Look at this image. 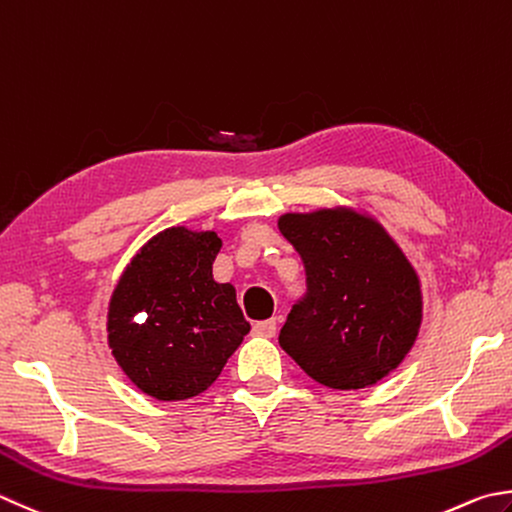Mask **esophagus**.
<instances>
[{
	"instance_id": "1",
	"label": "esophagus",
	"mask_w": 512,
	"mask_h": 512,
	"mask_svg": "<svg viewBox=\"0 0 512 512\" xmlns=\"http://www.w3.org/2000/svg\"><path fill=\"white\" fill-rule=\"evenodd\" d=\"M254 334L263 336V339H272L276 334V318H267V321L254 323Z\"/></svg>"
}]
</instances>
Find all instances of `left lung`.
Masks as SVG:
<instances>
[{
  "mask_svg": "<svg viewBox=\"0 0 512 512\" xmlns=\"http://www.w3.org/2000/svg\"><path fill=\"white\" fill-rule=\"evenodd\" d=\"M281 234L301 254L307 298L292 307L278 343L332 390H361L397 370L419 336L417 269L368 211L334 205L287 211Z\"/></svg>",
  "mask_w": 512,
  "mask_h": 512,
  "instance_id": "1",
  "label": "left lung"
}]
</instances>
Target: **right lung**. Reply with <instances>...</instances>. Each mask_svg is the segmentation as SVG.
Returning <instances> with one entry per match:
<instances>
[{
  "mask_svg": "<svg viewBox=\"0 0 512 512\" xmlns=\"http://www.w3.org/2000/svg\"><path fill=\"white\" fill-rule=\"evenodd\" d=\"M220 245L211 229H162L138 249L113 289L106 312L111 354L151 399L198 397L252 330L236 287L211 274Z\"/></svg>",
  "mask_w": 512,
  "mask_h": 512,
  "instance_id": "right-lung-1",
  "label": "right lung"
}]
</instances>
